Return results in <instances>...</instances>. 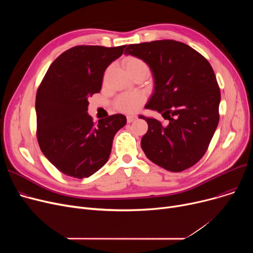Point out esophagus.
<instances>
[{
    "instance_id": "obj_1",
    "label": "esophagus",
    "mask_w": 253,
    "mask_h": 253,
    "mask_svg": "<svg viewBox=\"0 0 253 253\" xmlns=\"http://www.w3.org/2000/svg\"><path fill=\"white\" fill-rule=\"evenodd\" d=\"M136 120V116H127V122L131 123Z\"/></svg>"
}]
</instances>
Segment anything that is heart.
<instances>
[{
	"label": "heart",
	"mask_w": 253,
	"mask_h": 253,
	"mask_svg": "<svg viewBox=\"0 0 253 253\" xmlns=\"http://www.w3.org/2000/svg\"><path fill=\"white\" fill-rule=\"evenodd\" d=\"M125 68L128 74H132L137 71H147L148 72V65L143 60L130 56L124 60ZM143 103V96L139 93L132 92V93H123V94L119 95L115 100L116 108L124 113L132 114L137 112L140 106Z\"/></svg>",
	"instance_id": "obj_1"
}]
</instances>
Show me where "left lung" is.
<instances>
[{
	"label": "left lung",
	"instance_id": "obj_1",
	"mask_svg": "<svg viewBox=\"0 0 253 253\" xmlns=\"http://www.w3.org/2000/svg\"><path fill=\"white\" fill-rule=\"evenodd\" d=\"M124 54L149 65L154 91L144 108L169 120L164 127L154 118L139 116L149 126L140 142L145 156L172 172L192 167L206 153L219 121L220 91L210 63L173 40L128 45Z\"/></svg>",
	"mask_w": 253,
	"mask_h": 253
}]
</instances>
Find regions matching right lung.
<instances>
[{"label": "right lung", "mask_w": 253, "mask_h": 253, "mask_svg": "<svg viewBox=\"0 0 253 253\" xmlns=\"http://www.w3.org/2000/svg\"><path fill=\"white\" fill-rule=\"evenodd\" d=\"M126 46H77L48 69L36 96L37 137L44 156L63 174L85 178L108 162L113 140L127 120L122 114L94 124L88 97L101 89L106 68Z\"/></svg>", "instance_id": "1"}]
</instances>
